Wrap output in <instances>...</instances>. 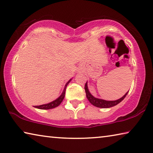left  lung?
<instances>
[{
    "label": "left lung",
    "instance_id": "obj_1",
    "mask_svg": "<svg viewBox=\"0 0 153 153\" xmlns=\"http://www.w3.org/2000/svg\"><path fill=\"white\" fill-rule=\"evenodd\" d=\"M84 88H85V91H86V97L88 98V100H89V102L91 103L92 105L95 106V107H99V108H110L117 105L120 102L122 101L129 92L128 91V92H126V94L123 96V97L121 98H120V99L116 100H109V101H108V100L100 99V98H95L94 97H93V96L90 94V92H89V90L88 88L87 82L86 83V84H85Z\"/></svg>",
    "mask_w": 153,
    "mask_h": 153
}]
</instances>
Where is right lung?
<instances>
[{
    "label": "right lung",
    "instance_id": "1",
    "mask_svg": "<svg viewBox=\"0 0 153 153\" xmlns=\"http://www.w3.org/2000/svg\"><path fill=\"white\" fill-rule=\"evenodd\" d=\"M71 79H69V81L67 82L65 86L63 92H62L61 95L58 98H56V100H53V101L48 103V104L42 105H39V106H34V107L37 108H39V109H51V108H55L56 107H58V106L61 104V102L63 101V98L65 97V90H66L67 86L68 85L69 83L71 82Z\"/></svg>",
    "mask_w": 153,
    "mask_h": 153
}]
</instances>
